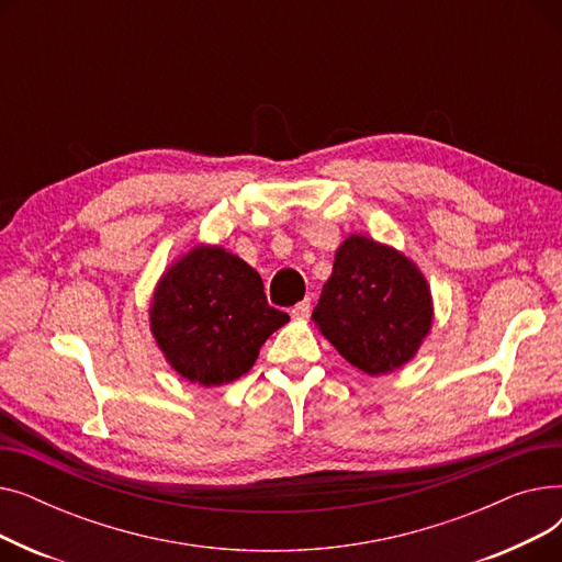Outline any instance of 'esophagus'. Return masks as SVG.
<instances>
[{"instance_id": "esophagus-1", "label": "esophagus", "mask_w": 562, "mask_h": 562, "mask_svg": "<svg viewBox=\"0 0 562 562\" xmlns=\"http://www.w3.org/2000/svg\"><path fill=\"white\" fill-rule=\"evenodd\" d=\"M310 312H312V301H310V299H305V301H301L299 305H293L291 316H293V318H307V316H310Z\"/></svg>"}]
</instances>
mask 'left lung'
Wrapping results in <instances>:
<instances>
[{"mask_svg": "<svg viewBox=\"0 0 562 562\" xmlns=\"http://www.w3.org/2000/svg\"><path fill=\"white\" fill-rule=\"evenodd\" d=\"M312 318L352 367L369 375L401 369L430 330V291L394 248L352 234L339 246Z\"/></svg>", "mask_w": 562, "mask_h": 562, "instance_id": "obj_1", "label": "left lung"}]
</instances>
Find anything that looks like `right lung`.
Segmentation results:
<instances>
[{"label": "right lung", "mask_w": 562, "mask_h": 562, "mask_svg": "<svg viewBox=\"0 0 562 562\" xmlns=\"http://www.w3.org/2000/svg\"><path fill=\"white\" fill-rule=\"evenodd\" d=\"M289 321L269 305L259 273L223 248L198 246L155 291L153 333L177 373L204 387L248 373L261 344Z\"/></svg>", "instance_id": "right-lung-1"}]
</instances>
